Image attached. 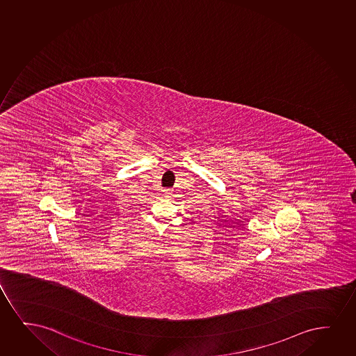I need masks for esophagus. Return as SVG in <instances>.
<instances>
[{
  "label": "esophagus",
  "mask_w": 356,
  "mask_h": 356,
  "mask_svg": "<svg viewBox=\"0 0 356 356\" xmlns=\"http://www.w3.org/2000/svg\"><path fill=\"white\" fill-rule=\"evenodd\" d=\"M163 195L166 196V197H170L172 195V190L171 189H165L163 190Z\"/></svg>",
  "instance_id": "34e87169"
}]
</instances>
